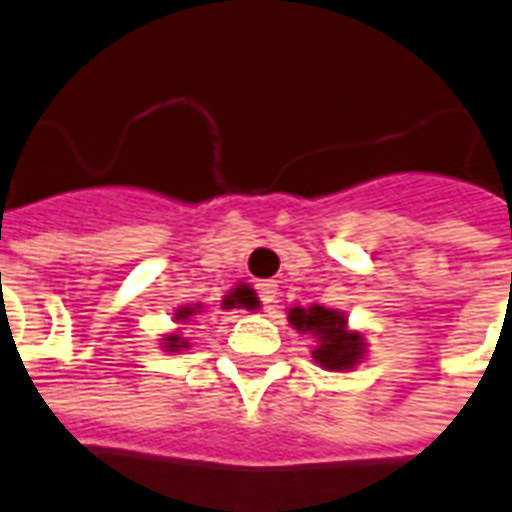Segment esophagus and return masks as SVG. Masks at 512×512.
I'll return each instance as SVG.
<instances>
[{"mask_svg":"<svg viewBox=\"0 0 512 512\" xmlns=\"http://www.w3.org/2000/svg\"><path fill=\"white\" fill-rule=\"evenodd\" d=\"M256 293H259V301H261V304H264V306L275 304V298H277V282H272V280L259 282V285H256Z\"/></svg>","mask_w":512,"mask_h":512,"instance_id":"1","label":"esophagus"}]
</instances>
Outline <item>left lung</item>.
Listing matches in <instances>:
<instances>
[{
  "instance_id": "left-lung-1",
  "label": "left lung",
  "mask_w": 512,
  "mask_h": 512,
  "mask_svg": "<svg viewBox=\"0 0 512 512\" xmlns=\"http://www.w3.org/2000/svg\"><path fill=\"white\" fill-rule=\"evenodd\" d=\"M288 320L298 330H309L320 338V346L314 349L312 357L327 370H349L365 354V341L359 333L346 330L343 314L325 309V306H309V309H290Z\"/></svg>"
}]
</instances>
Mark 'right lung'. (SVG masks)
<instances>
[{"mask_svg":"<svg viewBox=\"0 0 512 512\" xmlns=\"http://www.w3.org/2000/svg\"><path fill=\"white\" fill-rule=\"evenodd\" d=\"M232 304H243V306H256V298H253V290L251 288H237L235 296L227 301V309H230ZM200 306H185V309H179L177 312V320H190L192 314L198 312ZM163 349L166 351H179V349H187V341H182L179 335H169V338H163Z\"/></svg>","mask_w":512,"mask_h":512,"instance_id":"obj_1","label":"right lung"}]
</instances>
